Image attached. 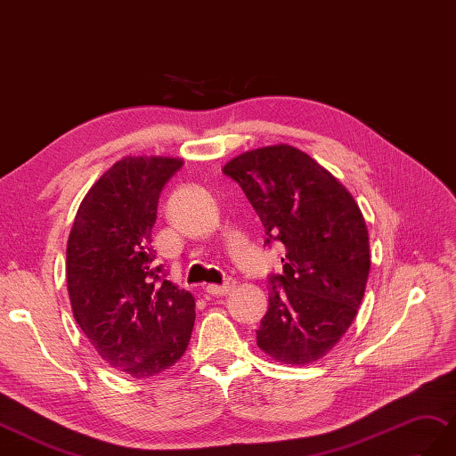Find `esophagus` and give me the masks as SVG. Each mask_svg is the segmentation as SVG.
<instances>
[{
    "label": "esophagus",
    "mask_w": 456,
    "mask_h": 456,
    "mask_svg": "<svg viewBox=\"0 0 456 456\" xmlns=\"http://www.w3.org/2000/svg\"><path fill=\"white\" fill-rule=\"evenodd\" d=\"M231 289H235V281L232 280H227L224 285H216V283H209L206 285V293L208 295H227Z\"/></svg>",
    "instance_id": "1"
}]
</instances>
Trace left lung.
Segmentation results:
<instances>
[{
    "label": "left lung",
    "instance_id": "obj_1",
    "mask_svg": "<svg viewBox=\"0 0 456 456\" xmlns=\"http://www.w3.org/2000/svg\"><path fill=\"white\" fill-rule=\"evenodd\" d=\"M224 173L258 214L264 245L285 247L256 344L280 363L309 365L338 344L362 305L371 268L362 209L324 167L285 143L231 159Z\"/></svg>",
    "mask_w": 456,
    "mask_h": 456
}]
</instances>
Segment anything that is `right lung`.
Returning a JSON list of instances; mask_svg holds the SVG:
<instances>
[{
    "instance_id": "obj_1",
    "label": "right lung",
    "mask_w": 456,
    "mask_h": 456,
    "mask_svg": "<svg viewBox=\"0 0 456 456\" xmlns=\"http://www.w3.org/2000/svg\"><path fill=\"white\" fill-rule=\"evenodd\" d=\"M173 157H124L77 209L68 239L66 278L73 316L110 367L134 379L171 369L194 328L192 293L155 266L151 229Z\"/></svg>"
}]
</instances>
